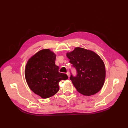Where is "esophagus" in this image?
Instances as JSON below:
<instances>
[{
	"label": "esophagus",
	"mask_w": 128,
	"mask_h": 128,
	"mask_svg": "<svg viewBox=\"0 0 128 128\" xmlns=\"http://www.w3.org/2000/svg\"><path fill=\"white\" fill-rule=\"evenodd\" d=\"M67 75H68V77H70V72H67Z\"/></svg>",
	"instance_id": "34e87169"
}]
</instances>
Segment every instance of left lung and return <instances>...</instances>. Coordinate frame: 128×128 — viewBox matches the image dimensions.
<instances>
[{
  "label": "left lung",
  "instance_id": "obj_1",
  "mask_svg": "<svg viewBox=\"0 0 128 128\" xmlns=\"http://www.w3.org/2000/svg\"><path fill=\"white\" fill-rule=\"evenodd\" d=\"M66 56L77 71L70 80L77 91L84 96H92L102 88L105 80V66L97 54L91 50L76 48Z\"/></svg>",
  "mask_w": 128,
  "mask_h": 128
}]
</instances>
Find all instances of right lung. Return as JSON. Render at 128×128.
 <instances>
[{
  "label": "right lung",
  "instance_id": "right-lung-1",
  "mask_svg": "<svg viewBox=\"0 0 128 128\" xmlns=\"http://www.w3.org/2000/svg\"><path fill=\"white\" fill-rule=\"evenodd\" d=\"M56 54L49 49H43L31 57L25 69V77L30 90L41 98L51 97L59 91L61 80L68 78L59 72L55 61Z\"/></svg>",
  "mask_w": 128,
  "mask_h": 128
}]
</instances>
